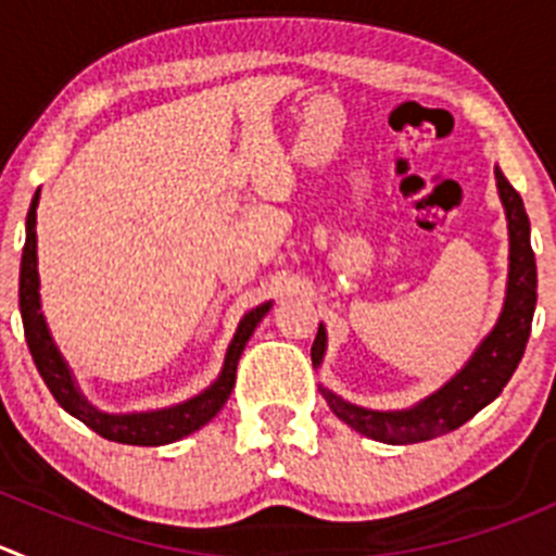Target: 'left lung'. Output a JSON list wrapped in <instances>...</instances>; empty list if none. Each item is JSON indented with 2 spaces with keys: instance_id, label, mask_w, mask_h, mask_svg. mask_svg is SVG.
Instances as JSON below:
<instances>
[{
  "instance_id": "left-lung-1",
  "label": "left lung",
  "mask_w": 556,
  "mask_h": 556,
  "mask_svg": "<svg viewBox=\"0 0 556 556\" xmlns=\"http://www.w3.org/2000/svg\"><path fill=\"white\" fill-rule=\"evenodd\" d=\"M494 176H497L500 201L508 217V290H505L497 326L478 344L470 361L432 396L407 409H388V413L366 409L344 402L328 388H320L337 418L377 443L409 445L454 432L503 393L525 355L538 301V268L530 244V219H527L521 195L510 187L503 170L494 168ZM323 355H326V328L320 326L312 344V364L320 366Z\"/></svg>"
}]
</instances>
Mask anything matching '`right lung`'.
<instances>
[{"mask_svg": "<svg viewBox=\"0 0 556 556\" xmlns=\"http://www.w3.org/2000/svg\"><path fill=\"white\" fill-rule=\"evenodd\" d=\"M37 201H40V190L31 198L29 214H26V244L24 255H21L18 306L29 353L31 358H35L37 371H40V377L46 380L48 391L53 393V399H56L70 415H75L78 421H84L91 432L124 445H168L187 438V434L198 432L201 427H206L214 415L223 409V404L228 402L230 391H233L236 386V366H239L241 353H244L247 342H250L257 323H261L263 317H266V312L271 309V301L255 306V309L247 312V315L241 317L239 328H236L233 339H230L228 344V353H225L223 371H219L217 380H214L203 393H198V396L187 399V402L181 404H174V407L149 409V413H102V409L91 407V404L86 402L84 393L78 391L73 371H70L67 361L62 358L59 348L53 344L48 323L46 317H42L40 277H37Z\"/></svg>", "mask_w": 556, "mask_h": 556, "instance_id": "obj_1", "label": "right lung"}]
</instances>
